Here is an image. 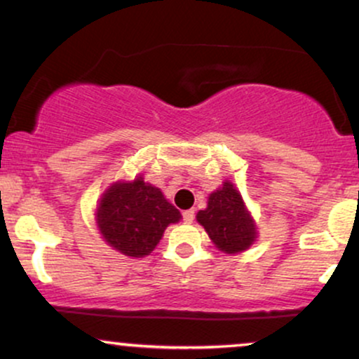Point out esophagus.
<instances>
[{
	"instance_id": "obj_1",
	"label": "esophagus",
	"mask_w": 359,
	"mask_h": 359,
	"mask_svg": "<svg viewBox=\"0 0 359 359\" xmlns=\"http://www.w3.org/2000/svg\"><path fill=\"white\" fill-rule=\"evenodd\" d=\"M182 217L185 222H192L194 217H196V212H194V209H187V211L182 212Z\"/></svg>"
}]
</instances>
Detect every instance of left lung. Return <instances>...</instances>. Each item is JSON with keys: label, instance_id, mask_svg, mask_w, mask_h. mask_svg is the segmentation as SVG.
Wrapping results in <instances>:
<instances>
[{"label": "left lung", "instance_id": "obj_1", "mask_svg": "<svg viewBox=\"0 0 359 359\" xmlns=\"http://www.w3.org/2000/svg\"><path fill=\"white\" fill-rule=\"evenodd\" d=\"M197 222L224 253L245 251L257 238L255 221L246 211L241 194L228 180L209 196L208 208L197 212Z\"/></svg>", "mask_w": 359, "mask_h": 359}]
</instances>
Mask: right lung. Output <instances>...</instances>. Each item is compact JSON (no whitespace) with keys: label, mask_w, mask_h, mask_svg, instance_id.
<instances>
[{"label":"right lung","mask_w":359,"mask_h":359,"mask_svg":"<svg viewBox=\"0 0 359 359\" xmlns=\"http://www.w3.org/2000/svg\"><path fill=\"white\" fill-rule=\"evenodd\" d=\"M180 212L160 189L143 177L116 182L102 194L96 211L97 228L104 241L126 257L150 255L168 224L180 221Z\"/></svg>","instance_id":"1"}]
</instances>
